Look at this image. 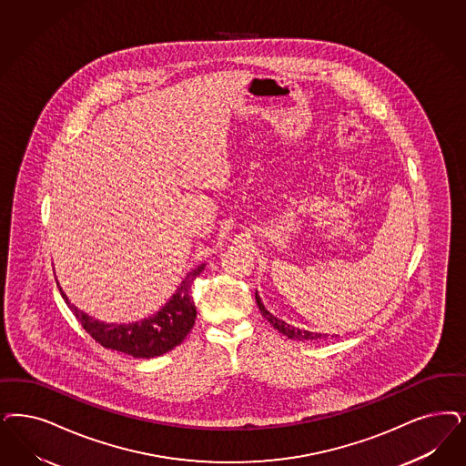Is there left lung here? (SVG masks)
Returning <instances> with one entry per match:
<instances>
[{
  "label": "left lung",
  "instance_id": "1",
  "mask_svg": "<svg viewBox=\"0 0 466 466\" xmlns=\"http://www.w3.org/2000/svg\"><path fill=\"white\" fill-rule=\"evenodd\" d=\"M257 296V303L258 308H259V311H261V315L267 319V320L270 321L273 325V329H277L280 334H284L286 338L296 339V340H317V339L325 338V336H321V334H315V332H308V330H299V329H296V327H292L289 323H286V321L279 320L277 317H273L270 311H267L265 309V306L261 303V299H259V296Z\"/></svg>",
  "mask_w": 466,
  "mask_h": 466
}]
</instances>
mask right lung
Here are the masks:
<instances>
[{
  "label": "right lung",
  "mask_w": 466,
  "mask_h": 466,
  "mask_svg": "<svg viewBox=\"0 0 466 466\" xmlns=\"http://www.w3.org/2000/svg\"><path fill=\"white\" fill-rule=\"evenodd\" d=\"M203 268L205 265L187 273L172 299L157 315L128 325H113L95 320L76 306L70 305L62 289L60 292L86 332L103 348L134 358H155L172 351L191 332L196 321V305L191 286L194 279L203 272Z\"/></svg>",
  "instance_id": "1"
}]
</instances>
